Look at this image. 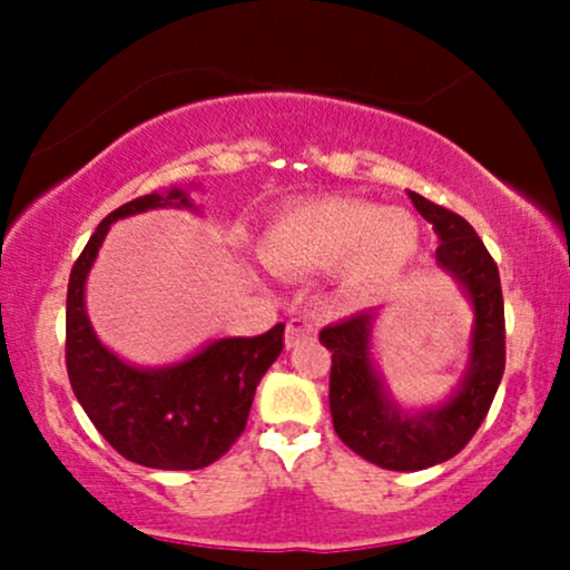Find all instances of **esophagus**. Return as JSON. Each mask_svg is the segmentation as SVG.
Here are the masks:
<instances>
[{"label": "esophagus", "instance_id": "34e87169", "mask_svg": "<svg viewBox=\"0 0 570 570\" xmlns=\"http://www.w3.org/2000/svg\"><path fill=\"white\" fill-rule=\"evenodd\" d=\"M316 332H318V324L313 322V318L307 316L292 318L289 326H286V348H297V345L311 343V340H316Z\"/></svg>", "mask_w": 570, "mask_h": 570}]
</instances>
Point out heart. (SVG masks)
<instances>
[{"instance_id": "1", "label": "heart", "mask_w": 570, "mask_h": 570, "mask_svg": "<svg viewBox=\"0 0 570 570\" xmlns=\"http://www.w3.org/2000/svg\"><path fill=\"white\" fill-rule=\"evenodd\" d=\"M417 254V225L402 208L356 198H313L281 212L259 238L276 273L307 276L335 265L337 289L372 299L402 278Z\"/></svg>"}]
</instances>
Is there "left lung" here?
<instances>
[{"instance_id":"obj_1","label":"left lung","mask_w":570,"mask_h":570,"mask_svg":"<svg viewBox=\"0 0 570 570\" xmlns=\"http://www.w3.org/2000/svg\"><path fill=\"white\" fill-rule=\"evenodd\" d=\"M407 195L440 238L436 265L461 286L474 313L469 362L458 389L434 407H402L372 356L377 311L356 313L318 332L332 351L330 410L337 436L353 453L391 472H417L461 453L485 421L507 364L501 278L485 244L463 217L423 195Z\"/></svg>"}]
</instances>
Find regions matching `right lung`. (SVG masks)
<instances>
[{
  "mask_svg": "<svg viewBox=\"0 0 570 570\" xmlns=\"http://www.w3.org/2000/svg\"><path fill=\"white\" fill-rule=\"evenodd\" d=\"M195 208L185 189L153 193L115 208L71 267L67 372L98 434L128 461L168 472L214 463L244 434L259 381L284 348V324L257 337H219L166 367H136L109 351L85 311V281L117 219L155 208Z\"/></svg>",
  "mask_w": 570,
  "mask_h": 570,
  "instance_id": "right-lung-1",
  "label": "right lung"
}]
</instances>
